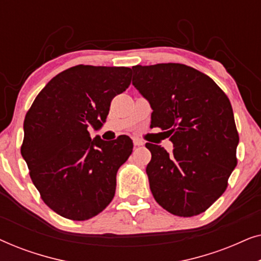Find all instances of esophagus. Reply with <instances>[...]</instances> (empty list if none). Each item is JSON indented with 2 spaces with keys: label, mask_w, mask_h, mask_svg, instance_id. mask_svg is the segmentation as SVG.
I'll return each mask as SVG.
<instances>
[{
  "label": "esophagus",
  "mask_w": 261,
  "mask_h": 261,
  "mask_svg": "<svg viewBox=\"0 0 261 261\" xmlns=\"http://www.w3.org/2000/svg\"><path fill=\"white\" fill-rule=\"evenodd\" d=\"M133 142H134V146H142V145H144V141L140 140V139H138V138H134Z\"/></svg>",
  "instance_id": "34e87169"
}]
</instances>
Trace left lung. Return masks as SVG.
<instances>
[{
    "label": "left lung",
    "instance_id": "1",
    "mask_svg": "<svg viewBox=\"0 0 261 261\" xmlns=\"http://www.w3.org/2000/svg\"><path fill=\"white\" fill-rule=\"evenodd\" d=\"M132 69L133 85L153 109L151 127L165 130L173 144L172 153L146 144L153 197L173 215H198L226 191L238 164L239 134L229 98L209 76L184 64Z\"/></svg>",
    "mask_w": 261,
    "mask_h": 261
}]
</instances>
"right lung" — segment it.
<instances>
[{"label": "right lung", "mask_w": 261, "mask_h": 261, "mask_svg": "<svg viewBox=\"0 0 261 261\" xmlns=\"http://www.w3.org/2000/svg\"><path fill=\"white\" fill-rule=\"evenodd\" d=\"M129 67L77 65L39 92L23 122L21 154L45 204L84 221L112 202L119 167L133 151L130 138H90L106 122L110 102L130 84Z\"/></svg>", "instance_id": "right-lung-1"}]
</instances>
